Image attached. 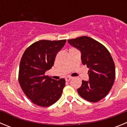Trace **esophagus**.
<instances>
[{
  "label": "esophagus",
  "mask_w": 127,
  "mask_h": 127,
  "mask_svg": "<svg viewBox=\"0 0 127 127\" xmlns=\"http://www.w3.org/2000/svg\"><path fill=\"white\" fill-rule=\"evenodd\" d=\"M71 78H72V77H69V76H67V77H66L65 78V79L66 81H69L71 79Z\"/></svg>",
  "instance_id": "obj_1"
}]
</instances>
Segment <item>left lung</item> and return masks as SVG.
<instances>
[{
  "instance_id": "left-lung-1",
  "label": "left lung",
  "mask_w": 127,
  "mask_h": 127,
  "mask_svg": "<svg viewBox=\"0 0 127 127\" xmlns=\"http://www.w3.org/2000/svg\"><path fill=\"white\" fill-rule=\"evenodd\" d=\"M81 53V61L89 68V81H82L77 92L82 98L97 102L106 96L115 79V65L107 49L95 39L82 36L68 40Z\"/></svg>"
}]
</instances>
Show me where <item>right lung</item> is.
<instances>
[{
  "instance_id": "right-lung-1",
  "label": "right lung",
  "mask_w": 127,
  "mask_h": 127,
  "mask_svg": "<svg viewBox=\"0 0 127 127\" xmlns=\"http://www.w3.org/2000/svg\"><path fill=\"white\" fill-rule=\"evenodd\" d=\"M66 40H41L25 51L19 68L18 80L26 96L39 106L48 107L61 97L65 85L64 78L55 80L45 72L54 65L58 52Z\"/></svg>"
}]
</instances>
